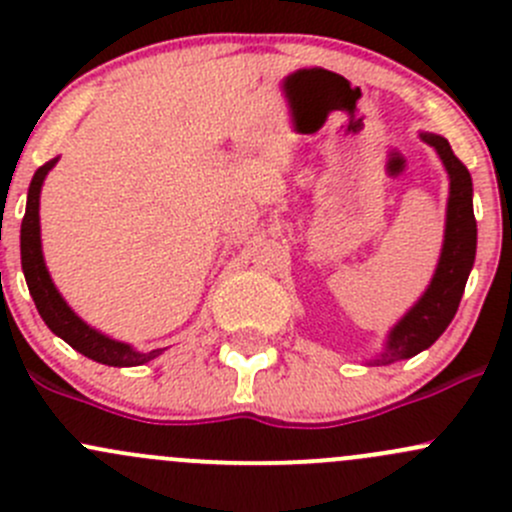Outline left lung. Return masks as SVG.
<instances>
[{
	"instance_id": "8db88e82",
	"label": "left lung",
	"mask_w": 512,
	"mask_h": 512,
	"mask_svg": "<svg viewBox=\"0 0 512 512\" xmlns=\"http://www.w3.org/2000/svg\"><path fill=\"white\" fill-rule=\"evenodd\" d=\"M428 146L436 148L451 178V195L446 210V235H443L441 260L436 275L423 297L406 312V317L391 329L386 349L374 359L376 366L396 364L401 359H411L423 349L431 347L451 319L456 317L461 304L463 289L476 260L478 227L473 215V183L466 165L451 151V143L436 133H421Z\"/></svg>"
}]
</instances>
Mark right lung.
I'll return each mask as SVG.
<instances>
[{"label": "right lung", "mask_w": 512, "mask_h": 512, "mask_svg": "<svg viewBox=\"0 0 512 512\" xmlns=\"http://www.w3.org/2000/svg\"><path fill=\"white\" fill-rule=\"evenodd\" d=\"M56 158L49 163L41 165L34 173L32 185H29L27 195V213L22 220V270L27 277L29 294L34 297L36 309H39L41 319L46 322V327L56 334V337L64 339L69 347H74L76 352H81L89 359L98 361V364L106 366H141L146 361L156 359L160 349L153 352H136L128 344L116 342V339H108L106 334L96 332L89 324L81 322L74 312H71L69 304L64 302V297L59 294V289L51 282L49 270L44 265V255H41V232H39V193L41 183H44L46 173L54 168Z\"/></svg>", "instance_id": "obj_1"}]
</instances>
